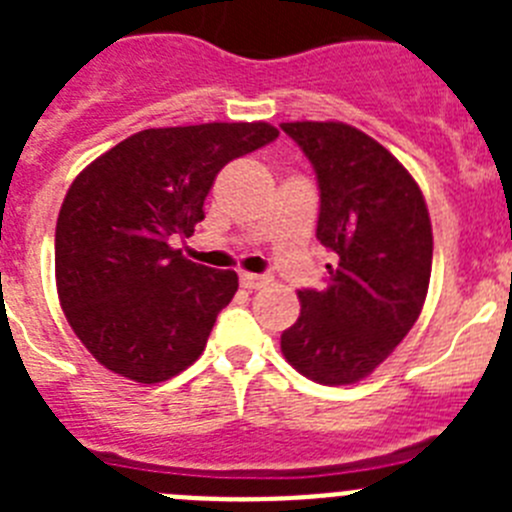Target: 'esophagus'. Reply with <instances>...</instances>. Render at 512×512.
<instances>
[{
	"label": "esophagus",
	"mask_w": 512,
	"mask_h": 512,
	"mask_svg": "<svg viewBox=\"0 0 512 512\" xmlns=\"http://www.w3.org/2000/svg\"><path fill=\"white\" fill-rule=\"evenodd\" d=\"M271 282V277L264 274H241V287L243 289H261Z\"/></svg>",
	"instance_id": "esophagus-1"
}]
</instances>
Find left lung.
<instances>
[{
    "instance_id": "8db88e82",
    "label": "left lung",
    "mask_w": 512,
    "mask_h": 512,
    "mask_svg": "<svg viewBox=\"0 0 512 512\" xmlns=\"http://www.w3.org/2000/svg\"><path fill=\"white\" fill-rule=\"evenodd\" d=\"M320 187L318 241L336 253L323 289H300L282 354L320 384H354L408 336L433 264L431 217L408 169L343 122H282Z\"/></svg>"
}]
</instances>
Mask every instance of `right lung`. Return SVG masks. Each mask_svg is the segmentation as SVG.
Returning <instances> with one entry per match:
<instances>
[{"instance_id":"add662e5","label":"right lung","mask_w":512,"mask_h":512,"mask_svg":"<svg viewBox=\"0 0 512 512\" xmlns=\"http://www.w3.org/2000/svg\"><path fill=\"white\" fill-rule=\"evenodd\" d=\"M277 135L269 122L140 130L76 176L56 223V287L99 364L156 384L200 359L238 274L194 264L169 241L205 220L217 171Z\"/></svg>"}]
</instances>
